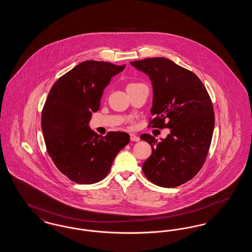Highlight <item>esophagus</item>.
Segmentation results:
<instances>
[{"label":"esophagus","mask_w":252,"mask_h":252,"mask_svg":"<svg viewBox=\"0 0 252 252\" xmlns=\"http://www.w3.org/2000/svg\"><path fill=\"white\" fill-rule=\"evenodd\" d=\"M130 140H131L132 142H139V141H140V138H139L137 135L131 133V134H130Z\"/></svg>","instance_id":"1"}]
</instances>
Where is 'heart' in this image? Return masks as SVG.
Returning a JSON list of instances; mask_svg holds the SVG:
<instances>
[{"label":"heart","instance_id":"obj_1","mask_svg":"<svg viewBox=\"0 0 252 252\" xmlns=\"http://www.w3.org/2000/svg\"><path fill=\"white\" fill-rule=\"evenodd\" d=\"M140 83H130V84L127 85V87H131V86H135V85H139ZM126 87V88H127Z\"/></svg>","mask_w":252,"mask_h":252}]
</instances>
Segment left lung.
Listing matches in <instances>:
<instances>
[{"label": "left lung", "mask_w": 252, "mask_h": 252, "mask_svg": "<svg viewBox=\"0 0 252 252\" xmlns=\"http://www.w3.org/2000/svg\"><path fill=\"white\" fill-rule=\"evenodd\" d=\"M130 64L153 85L148 127L170 128L160 142L149 134L141 136L152 146L143 164L144 175L158 186L178 187L192 180L208 156L215 128L211 97L196 74L170 60L148 58Z\"/></svg>", "instance_id": "8db88e82"}]
</instances>
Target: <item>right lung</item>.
I'll use <instances>...</instances> for the list:
<instances>
[{
    "mask_svg": "<svg viewBox=\"0 0 252 252\" xmlns=\"http://www.w3.org/2000/svg\"><path fill=\"white\" fill-rule=\"evenodd\" d=\"M126 65L87 60L55 82L41 112V128L49 156L69 180L94 184L109 172L116 155L129 143L126 132L97 136L89 127L100 108L104 89Z\"/></svg>",
    "mask_w": 252,
    "mask_h": 252,
    "instance_id": "add662e5",
    "label": "right lung"
}]
</instances>
